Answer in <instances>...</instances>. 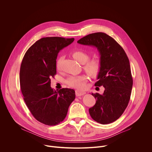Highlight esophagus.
<instances>
[{"label": "esophagus", "instance_id": "1", "mask_svg": "<svg viewBox=\"0 0 152 152\" xmlns=\"http://www.w3.org/2000/svg\"><path fill=\"white\" fill-rule=\"evenodd\" d=\"M85 93H86L85 91H80L79 90H76V96H81L84 95Z\"/></svg>", "mask_w": 152, "mask_h": 152}]
</instances>
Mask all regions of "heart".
Returning a JSON list of instances; mask_svg holds the SVG:
<instances>
[{
  "instance_id": "1",
  "label": "heart",
  "mask_w": 152,
  "mask_h": 152,
  "mask_svg": "<svg viewBox=\"0 0 152 152\" xmlns=\"http://www.w3.org/2000/svg\"><path fill=\"white\" fill-rule=\"evenodd\" d=\"M73 57L80 64H85L84 70L89 75L95 77L98 75L101 69V61L99 59H93L89 60L90 55L88 53L81 50H75L72 52ZM62 57H59L56 61V67L59 68ZM86 81L85 76H75L69 77L67 80V83L77 89H83Z\"/></svg>"
}]
</instances>
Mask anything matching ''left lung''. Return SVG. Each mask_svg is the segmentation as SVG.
Segmentation results:
<instances>
[{
    "label": "left lung",
    "mask_w": 152,
    "mask_h": 152,
    "mask_svg": "<svg viewBox=\"0 0 152 152\" xmlns=\"http://www.w3.org/2000/svg\"><path fill=\"white\" fill-rule=\"evenodd\" d=\"M79 44L95 47L99 51L101 69L95 86H103V94H91L96 98L94 106L89 109L91 118L106 124L117 120L127 107L133 85L129 59L121 46L103 32L86 35L77 41Z\"/></svg>",
    "instance_id": "1"
}]
</instances>
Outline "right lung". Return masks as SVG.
Here are the masks:
<instances>
[{"instance_id":"right-lung-1","label":"right lung","mask_w":152,"mask_h":152,"mask_svg":"<svg viewBox=\"0 0 152 152\" xmlns=\"http://www.w3.org/2000/svg\"><path fill=\"white\" fill-rule=\"evenodd\" d=\"M74 40V38H42L28 49L21 62L20 83L23 99L35 118L45 124L55 126L62 121L75 99L73 89L57 91L50 86V78L56 74L59 52Z\"/></svg>"}]
</instances>
